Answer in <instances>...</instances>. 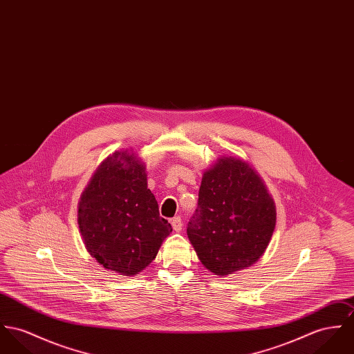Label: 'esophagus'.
<instances>
[{
    "instance_id": "1",
    "label": "esophagus",
    "mask_w": 354,
    "mask_h": 354,
    "mask_svg": "<svg viewBox=\"0 0 354 354\" xmlns=\"http://www.w3.org/2000/svg\"><path fill=\"white\" fill-rule=\"evenodd\" d=\"M171 225H172V227H174L175 232H180L182 227H183V222H182L180 217L172 218V219H171Z\"/></svg>"
}]
</instances>
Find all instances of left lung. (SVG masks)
Returning <instances> with one entry per match:
<instances>
[{
  "instance_id": "8db88e82",
  "label": "left lung",
  "mask_w": 354,
  "mask_h": 354,
  "mask_svg": "<svg viewBox=\"0 0 354 354\" xmlns=\"http://www.w3.org/2000/svg\"><path fill=\"white\" fill-rule=\"evenodd\" d=\"M187 236L210 272L232 274L266 252L276 225V207L263 179L249 164L219 158L206 169Z\"/></svg>"
}]
</instances>
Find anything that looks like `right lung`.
<instances>
[{
	"label": "right lung",
	"instance_id": "right-lung-1",
	"mask_svg": "<svg viewBox=\"0 0 354 354\" xmlns=\"http://www.w3.org/2000/svg\"><path fill=\"white\" fill-rule=\"evenodd\" d=\"M78 225L91 257L124 276L147 268L172 232L148 189L145 165L128 149L115 151L95 169L82 192Z\"/></svg>",
	"mask_w": 354,
	"mask_h": 354
}]
</instances>
